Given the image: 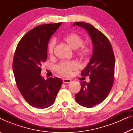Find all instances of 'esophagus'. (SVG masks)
Returning a JSON list of instances; mask_svg holds the SVG:
<instances>
[{
  "label": "esophagus",
  "instance_id": "esophagus-1",
  "mask_svg": "<svg viewBox=\"0 0 133 133\" xmlns=\"http://www.w3.org/2000/svg\"><path fill=\"white\" fill-rule=\"evenodd\" d=\"M71 82V80L69 79H63V82L65 83H70Z\"/></svg>",
  "mask_w": 133,
  "mask_h": 133
}]
</instances>
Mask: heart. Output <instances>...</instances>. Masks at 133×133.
Here are the masks:
<instances>
[{
    "label": "heart",
    "instance_id": "1",
    "mask_svg": "<svg viewBox=\"0 0 133 133\" xmlns=\"http://www.w3.org/2000/svg\"><path fill=\"white\" fill-rule=\"evenodd\" d=\"M63 40L71 48L76 50L79 48L83 43V38L76 33H70L63 38ZM56 46V41L52 39L48 45V54L50 56L53 54L54 47ZM91 50L88 46H83L79 49L78 54L83 57H86L90 55ZM79 68V64L74 61H63L61 62L56 66L57 71L62 75L69 76L72 74V72Z\"/></svg>",
    "mask_w": 133,
    "mask_h": 133
}]
</instances>
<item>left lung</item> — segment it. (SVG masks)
<instances>
[{"label":"left lung","instance_id":"1","mask_svg":"<svg viewBox=\"0 0 133 133\" xmlns=\"http://www.w3.org/2000/svg\"><path fill=\"white\" fill-rule=\"evenodd\" d=\"M85 29L92 42V53L87 66L82 71V76H89V83L82 82L81 89L75 95L81 106L92 108L104 101L111 90L114 82L115 58L108 38L90 23L76 22Z\"/></svg>","mask_w":133,"mask_h":133}]
</instances>
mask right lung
I'll return each mask as SVG.
<instances>
[{"label": "right lung", "mask_w": 133, "mask_h": 133, "mask_svg": "<svg viewBox=\"0 0 133 133\" xmlns=\"http://www.w3.org/2000/svg\"><path fill=\"white\" fill-rule=\"evenodd\" d=\"M62 23L37 26L22 38L16 48L12 63L16 82L23 97L32 107L43 109L52 105L62 84L59 78L45 79L41 75L49 41Z\"/></svg>", "instance_id": "1"}]
</instances>
